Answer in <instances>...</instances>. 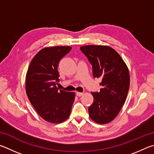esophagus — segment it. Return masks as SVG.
<instances>
[{
	"mask_svg": "<svg viewBox=\"0 0 154 154\" xmlns=\"http://www.w3.org/2000/svg\"><path fill=\"white\" fill-rule=\"evenodd\" d=\"M76 95L78 97H81L82 95H83V93H80V92H76Z\"/></svg>",
	"mask_w": 154,
	"mask_h": 154,
	"instance_id": "obj_1",
	"label": "esophagus"
}]
</instances>
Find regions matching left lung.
<instances>
[{"instance_id":"left-lung-1","label":"left lung","mask_w":154,"mask_h":154,"mask_svg":"<svg viewBox=\"0 0 154 154\" xmlns=\"http://www.w3.org/2000/svg\"><path fill=\"white\" fill-rule=\"evenodd\" d=\"M93 67L94 78H101L99 92H92L89 116L99 124L111 122L117 116L127 97L130 75L125 61L108 46L87 45L80 47Z\"/></svg>"}]
</instances>
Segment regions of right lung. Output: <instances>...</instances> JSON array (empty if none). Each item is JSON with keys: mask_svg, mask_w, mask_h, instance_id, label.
<instances>
[{"mask_svg": "<svg viewBox=\"0 0 154 154\" xmlns=\"http://www.w3.org/2000/svg\"><path fill=\"white\" fill-rule=\"evenodd\" d=\"M71 47L42 48L32 59L26 78L29 101L40 116L51 123H61L69 117L75 93L58 90L57 66Z\"/></svg>", "mask_w": 154, "mask_h": 154, "instance_id": "1", "label": "right lung"}]
</instances>
